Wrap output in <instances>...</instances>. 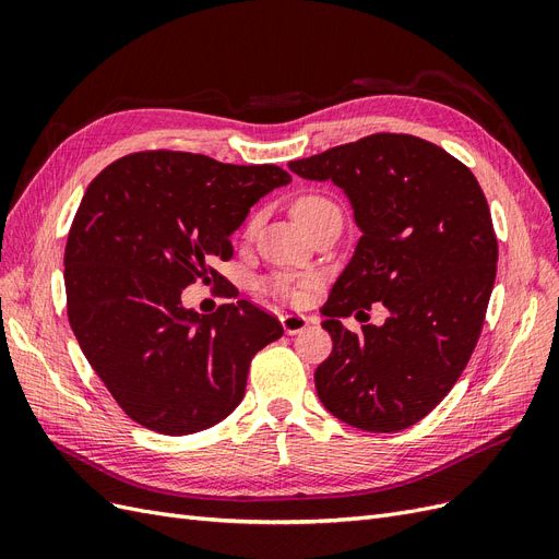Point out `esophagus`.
I'll list each match as a JSON object with an SVG mask.
<instances>
[{
  "label": "esophagus",
  "instance_id": "1",
  "mask_svg": "<svg viewBox=\"0 0 559 559\" xmlns=\"http://www.w3.org/2000/svg\"><path fill=\"white\" fill-rule=\"evenodd\" d=\"M281 325L285 334H301L306 328H309V318L299 313H287V316H281Z\"/></svg>",
  "mask_w": 559,
  "mask_h": 559
}]
</instances>
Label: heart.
Wrapping results in <instances>:
<instances>
[{"label": "heart", "instance_id": "b5f03b06", "mask_svg": "<svg viewBox=\"0 0 559 559\" xmlns=\"http://www.w3.org/2000/svg\"><path fill=\"white\" fill-rule=\"evenodd\" d=\"M325 211H338L336 204L325 194H304V197H299V200L295 202V215H297V221L301 225L309 223L311 218H316V215L325 213ZM258 221H260V215H255V218L250 221L248 229H253L258 225ZM304 285H311V281L309 278L293 281V278H287V276H278V278H274L272 283H269V290H272L278 297H283V299H290V297H295L297 287H304Z\"/></svg>", "mask_w": 559, "mask_h": 559}]
</instances>
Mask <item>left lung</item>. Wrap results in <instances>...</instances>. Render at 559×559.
Here are the masks:
<instances>
[{
    "instance_id": "left-lung-1",
    "label": "left lung",
    "mask_w": 559,
    "mask_h": 559,
    "mask_svg": "<svg viewBox=\"0 0 559 559\" xmlns=\"http://www.w3.org/2000/svg\"><path fill=\"white\" fill-rule=\"evenodd\" d=\"M348 194L362 229L320 313L332 355L316 369L325 408L357 429L400 431L457 383L497 276V237L476 176L437 143L378 132L290 162ZM383 300L381 329L340 325Z\"/></svg>"
}]
</instances>
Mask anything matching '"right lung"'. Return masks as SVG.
Here are the masks:
<instances>
[{
  "mask_svg": "<svg viewBox=\"0 0 559 559\" xmlns=\"http://www.w3.org/2000/svg\"><path fill=\"white\" fill-rule=\"evenodd\" d=\"M290 183L276 165H225L181 151L111 162L87 186L64 248L67 316L90 367L128 416L183 437L239 406L250 359L281 322L239 299L186 309L197 278H221L229 234L260 197Z\"/></svg>",
  "mask_w": 559,
  "mask_h": 559,
  "instance_id": "1",
  "label": "right lung"
}]
</instances>
